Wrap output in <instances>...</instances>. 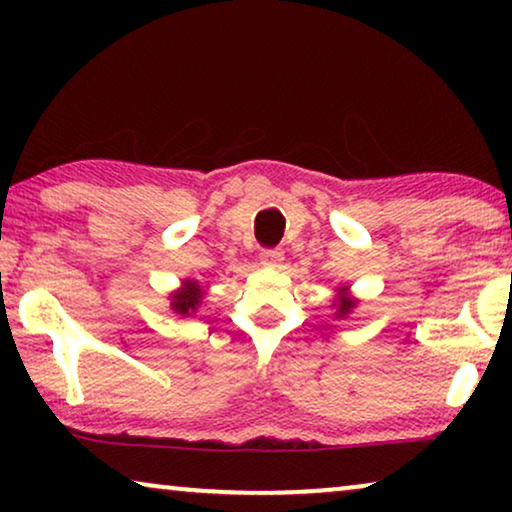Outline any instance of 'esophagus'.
Instances as JSON below:
<instances>
[{"label":"esophagus","mask_w":512,"mask_h":512,"mask_svg":"<svg viewBox=\"0 0 512 512\" xmlns=\"http://www.w3.org/2000/svg\"><path fill=\"white\" fill-rule=\"evenodd\" d=\"M284 261V254L279 249H263L261 251V263L265 268H279Z\"/></svg>","instance_id":"34e87169"}]
</instances>
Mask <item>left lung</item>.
Here are the masks:
<instances>
[{
    "mask_svg": "<svg viewBox=\"0 0 512 512\" xmlns=\"http://www.w3.org/2000/svg\"><path fill=\"white\" fill-rule=\"evenodd\" d=\"M335 305H338V312H335V317H338V319H342V317H347V314L354 310L356 300H354V298H349V296H347V286H342V289H340L338 303H335Z\"/></svg>",
    "mask_w": 512,
    "mask_h": 512,
    "instance_id": "obj_1",
    "label": "left lung"
}]
</instances>
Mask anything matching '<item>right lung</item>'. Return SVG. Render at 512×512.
<instances>
[{"mask_svg":"<svg viewBox=\"0 0 512 512\" xmlns=\"http://www.w3.org/2000/svg\"><path fill=\"white\" fill-rule=\"evenodd\" d=\"M170 307L181 317H191V314L198 310L200 303H202V289L198 282H193V279H186L184 286L177 293H172L170 296Z\"/></svg>","mask_w":512,"mask_h":512,"instance_id":"add662e5","label":"right lung"}]
</instances>
